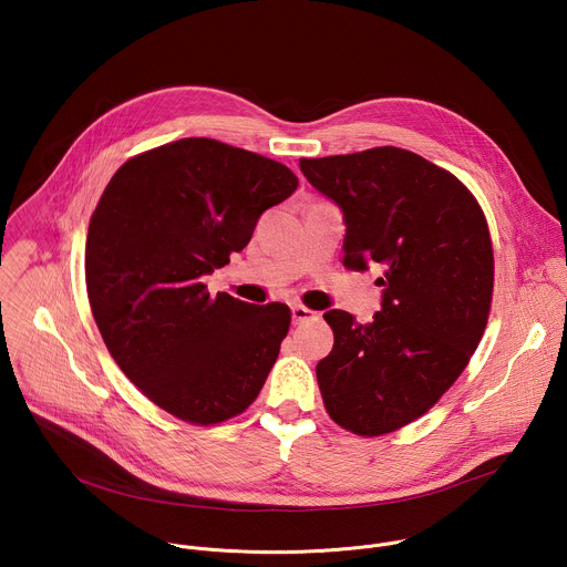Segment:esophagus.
Listing matches in <instances>:
<instances>
[{"label":"esophagus","instance_id":"1","mask_svg":"<svg viewBox=\"0 0 567 567\" xmlns=\"http://www.w3.org/2000/svg\"><path fill=\"white\" fill-rule=\"evenodd\" d=\"M313 313H316V311L307 309L305 305H291V318H293V322H302V320L311 318Z\"/></svg>","mask_w":567,"mask_h":567}]
</instances>
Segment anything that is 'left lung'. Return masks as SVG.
<instances>
[{"label":"left lung","instance_id":"8db88e82","mask_svg":"<svg viewBox=\"0 0 567 567\" xmlns=\"http://www.w3.org/2000/svg\"><path fill=\"white\" fill-rule=\"evenodd\" d=\"M307 182L346 217L343 265L381 262V311L365 326L322 313L334 332L316 379L328 415L379 437L429 413L468 365L494 296L492 235L473 193L424 156L392 145L300 158Z\"/></svg>","mask_w":567,"mask_h":567}]
</instances>
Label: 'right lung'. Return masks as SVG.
<instances>
[{
    "mask_svg": "<svg viewBox=\"0 0 567 567\" xmlns=\"http://www.w3.org/2000/svg\"><path fill=\"white\" fill-rule=\"evenodd\" d=\"M296 188L278 161L215 138L152 147L110 179L85 247L92 313L125 377L173 417L215 426L260 394L289 307L213 298L202 278Z\"/></svg>",
    "mask_w": 567,
    "mask_h": 567,
    "instance_id": "obj_1",
    "label": "right lung"
}]
</instances>
